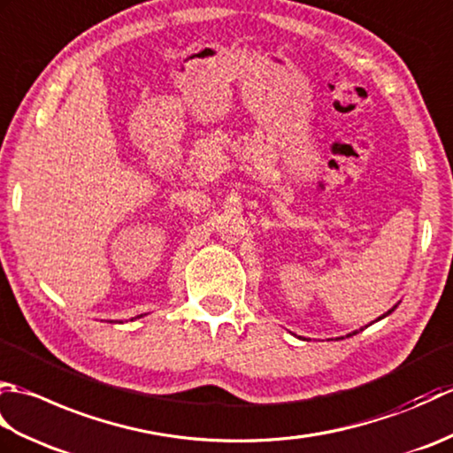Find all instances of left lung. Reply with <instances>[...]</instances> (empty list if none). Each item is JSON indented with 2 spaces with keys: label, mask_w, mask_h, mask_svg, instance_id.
<instances>
[{
  "label": "left lung",
  "mask_w": 453,
  "mask_h": 453,
  "mask_svg": "<svg viewBox=\"0 0 453 453\" xmlns=\"http://www.w3.org/2000/svg\"><path fill=\"white\" fill-rule=\"evenodd\" d=\"M395 307H397V305H395ZM395 307H391V310H389V311H388V313H386V315H381V317H380V319H383V317H388V315H389V313H391V311H393V310H395ZM356 333H358V331H354V333H352V334H356Z\"/></svg>",
  "instance_id": "8db88e82"
}]
</instances>
